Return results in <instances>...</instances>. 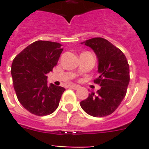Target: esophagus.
Segmentation results:
<instances>
[{"label": "esophagus", "mask_w": 149, "mask_h": 149, "mask_svg": "<svg viewBox=\"0 0 149 149\" xmlns=\"http://www.w3.org/2000/svg\"><path fill=\"white\" fill-rule=\"evenodd\" d=\"M70 88L72 89V90H77V89L79 88V86H78V85H70Z\"/></svg>", "instance_id": "34e87169"}]
</instances>
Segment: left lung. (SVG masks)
<instances>
[{
    "label": "left lung",
    "mask_w": 149,
    "mask_h": 149,
    "mask_svg": "<svg viewBox=\"0 0 149 149\" xmlns=\"http://www.w3.org/2000/svg\"><path fill=\"white\" fill-rule=\"evenodd\" d=\"M81 44L91 48L98 60L99 77L94 83L101 86L97 93L91 92L79 103L89 115L101 118L110 115L125 98L130 81L129 65L125 54L109 41L93 38Z\"/></svg>",
    "instance_id": "8db88e82"
}]
</instances>
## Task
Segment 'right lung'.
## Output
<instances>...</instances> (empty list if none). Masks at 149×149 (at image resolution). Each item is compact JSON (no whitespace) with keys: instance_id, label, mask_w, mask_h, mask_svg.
Listing matches in <instances>:
<instances>
[{"instance_id":"right-lung-1","label":"right lung","mask_w":149,"mask_h":149,"mask_svg":"<svg viewBox=\"0 0 149 149\" xmlns=\"http://www.w3.org/2000/svg\"><path fill=\"white\" fill-rule=\"evenodd\" d=\"M60 43L36 41L13 60L11 76L15 93L22 106L35 115L45 116L58 107L65 88L50 84L47 74L58 63Z\"/></svg>"}]
</instances>
